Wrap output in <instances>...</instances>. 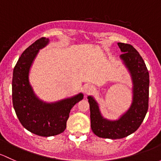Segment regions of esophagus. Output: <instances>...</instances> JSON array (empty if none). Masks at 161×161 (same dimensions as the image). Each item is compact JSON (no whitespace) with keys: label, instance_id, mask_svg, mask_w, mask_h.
<instances>
[{"label":"esophagus","instance_id":"34e87169","mask_svg":"<svg viewBox=\"0 0 161 161\" xmlns=\"http://www.w3.org/2000/svg\"><path fill=\"white\" fill-rule=\"evenodd\" d=\"M94 90H95V88H94V86L88 84V85L86 86L85 88H84V92H85L86 94H92V93L94 92Z\"/></svg>","mask_w":161,"mask_h":161}]
</instances>
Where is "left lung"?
Masks as SVG:
<instances>
[{"label":"left lung","mask_w":161,"mask_h":161,"mask_svg":"<svg viewBox=\"0 0 161 161\" xmlns=\"http://www.w3.org/2000/svg\"><path fill=\"white\" fill-rule=\"evenodd\" d=\"M123 53L120 58L132 76V103L130 109L118 120L110 121L104 119L96 101L88 96L90 104L91 127L94 134L101 138L122 139L128 136L138 130L148 110L149 72L145 62L136 49L130 44L118 42Z\"/></svg>","instance_id":"obj_1"}]
</instances>
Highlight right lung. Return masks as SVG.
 <instances>
[{
	"mask_svg": "<svg viewBox=\"0 0 161 161\" xmlns=\"http://www.w3.org/2000/svg\"><path fill=\"white\" fill-rule=\"evenodd\" d=\"M49 43L42 37L33 42L19 57L12 78V102L14 111L21 125L29 132L40 136L60 134L67 127L71 108L82 100V93L55 103L39 100L29 84V69L40 49Z\"/></svg>",
	"mask_w": 161,
	"mask_h": 161,
	"instance_id": "1",
	"label": "right lung"
}]
</instances>
